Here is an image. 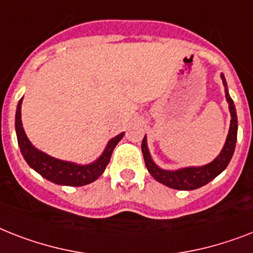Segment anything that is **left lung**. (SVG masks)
<instances>
[{
    "mask_svg": "<svg viewBox=\"0 0 253 253\" xmlns=\"http://www.w3.org/2000/svg\"><path fill=\"white\" fill-rule=\"evenodd\" d=\"M221 79L225 85V96L229 102V110L231 114V121H230V128L227 133L226 141L223 145L222 151L219 153L211 164H207L204 166H191V168H183L178 170H164L156 165L152 160L149 151H148L147 137L144 136L143 143H141V152L144 156L145 166L148 171L157 182L165 184V186L174 188V190L180 191H190L196 190L199 187L205 186L213 180L215 176L221 174L223 170L226 169L229 165L230 160L233 157L234 151H235V144H237V135H238V120H237V110L234 101L230 97L229 91H227L226 79L221 74Z\"/></svg>",
    "mask_w": 253,
    "mask_h": 253,
    "instance_id": "obj_1",
    "label": "left lung"
}]
</instances>
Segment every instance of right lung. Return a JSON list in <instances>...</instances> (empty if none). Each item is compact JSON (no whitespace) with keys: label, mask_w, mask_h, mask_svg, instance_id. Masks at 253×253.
<instances>
[{"label":"right lung","mask_w":253,"mask_h":253,"mask_svg":"<svg viewBox=\"0 0 253 253\" xmlns=\"http://www.w3.org/2000/svg\"><path fill=\"white\" fill-rule=\"evenodd\" d=\"M22 101H23V98H20L19 102H18V106H16V137H18V144H19L20 152H22L24 160L35 171H38L41 176H44L45 179L50 180L53 183L73 187L85 186V184L92 183L104 173L106 165L110 161L113 149L120 143L125 132L110 139L106 148L102 152V155L92 164L78 165V164H74V162L62 161V160L54 159L52 156L39 151L38 148H35L32 143L28 140V137L24 132L23 125H22V117H20Z\"/></svg>","instance_id":"1"}]
</instances>
